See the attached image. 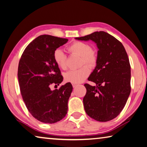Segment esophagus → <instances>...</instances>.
Masks as SVG:
<instances>
[{"mask_svg": "<svg viewBox=\"0 0 147 147\" xmlns=\"http://www.w3.org/2000/svg\"><path fill=\"white\" fill-rule=\"evenodd\" d=\"M78 84H72V85H73V88H74V87H76V86H78Z\"/></svg>", "mask_w": 147, "mask_h": 147, "instance_id": "esophagus-1", "label": "esophagus"}]
</instances>
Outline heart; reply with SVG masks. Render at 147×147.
<instances>
[{
  "label": "heart",
  "mask_w": 147,
  "mask_h": 147,
  "mask_svg": "<svg viewBox=\"0 0 147 147\" xmlns=\"http://www.w3.org/2000/svg\"><path fill=\"white\" fill-rule=\"evenodd\" d=\"M71 53L82 57L81 65H86L89 67H94L97 63V56L93 51L89 44L83 42H74L69 47ZM54 60L58 66L63 70L67 67V57L63 50L57 49L54 52ZM90 70L88 67L84 66L76 70H70L65 73L64 79L67 82L79 84L84 82L89 75Z\"/></svg>",
  "instance_id": "heart-1"
}]
</instances>
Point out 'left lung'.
Listing matches in <instances>:
<instances>
[{"mask_svg":"<svg viewBox=\"0 0 147 147\" xmlns=\"http://www.w3.org/2000/svg\"><path fill=\"white\" fill-rule=\"evenodd\" d=\"M92 40L98 48L97 63L85 84L86 94L83 99L85 113L98 121L105 122L118 116L124 108L130 93V65L123 44L104 31L94 32L75 38Z\"/></svg>","mask_w":147,"mask_h":147,"instance_id":"1","label":"left lung"}]
</instances>
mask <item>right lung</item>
<instances>
[{
	"label": "right lung",
	"instance_id": "obj_1",
	"mask_svg": "<svg viewBox=\"0 0 147 147\" xmlns=\"http://www.w3.org/2000/svg\"><path fill=\"white\" fill-rule=\"evenodd\" d=\"M68 39L44 34L32 41L24 51L18 63V79L22 99L34 118L45 123H55L67 113V103L73 90L71 83L51 90L63 76L54 60L55 50Z\"/></svg>",
	"mask_w": 147,
	"mask_h": 147
}]
</instances>
